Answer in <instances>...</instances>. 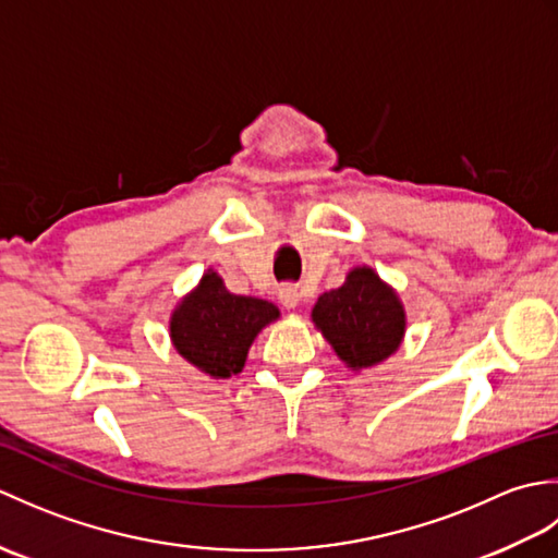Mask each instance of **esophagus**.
Here are the masks:
<instances>
[{
	"instance_id": "1",
	"label": "esophagus",
	"mask_w": 558,
	"mask_h": 558,
	"mask_svg": "<svg viewBox=\"0 0 558 558\" xmlns=\"http://www.w3.org/2000/svg\"><path fill=\"white\" fill-rule=\"evenodd\" d=\"M278 298H280V302H282V306H288V310H294V306L300 304V292H298V288H282Z\"/></svg>"
}]
</instances>
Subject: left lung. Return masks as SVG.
I'll list each match as a JSON object with an SVG mask.
<instances>
[{"instance_id": "8db88e82", "label": "left lung", "mask_w": 558, "mask_h": 558, "mask_svg": "<svg viewBox=\"0 0 558 558\" xmlns=\"http://www.w3.org/2000/svg\"><path fill=\"white\" fill-rule=\"evenodd\" d=\"M312 322L352 372L372 369L398 352L408 314L398 292L372 266H354L340 288L324 292Z\"/></svg>"}]
</instances>
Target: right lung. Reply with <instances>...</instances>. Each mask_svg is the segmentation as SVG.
Wrapping results in <instances>:
<instances>
[{"instance_id":"1","label":"right lung","mask_w":558,"mask_h":558,"mask_svg":"<svg viewBox=\"0 0 558 558\" xmlns=\"http://www.w3.org/2000/svg\"><path fill=\"white\" fill-rule=\"evenodd\" d=\"M278 318L276 304L230 292L218 272L208 268L172 310L170 340L198 372L230 378L244 369L256 336Z\"/></svg>"}]
</instances>
